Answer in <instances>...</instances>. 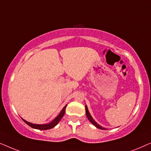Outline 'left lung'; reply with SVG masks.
Segmentation results:
<instances>
[{
  "label": "left lung",
  "mask_w": 151,
  "mask_h": 151,
  "mask_svg": "<svg viewBox=\"0 0 151 151\" xmlns=\"http://www.w3.org/2000/svg\"><path fill=\"white\" fill-rule=\"evenodd\" d=\"M85 110H86V117H87L88 119L91 122V123L93 124V125L95 126V127H96L97 128H98V129H102V130H106V129H105V128H103V127H101L100 125H99L98 124H97V123L96 122V121H95L94 119L92 118L91 115H90L89 112H88V109H87V106H85Z\"/></svg>",
  "instance_id": "1"
}]
</instances>
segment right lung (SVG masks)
Segmentation results:
<instances>
[{
    "instance_id": "add662e5",
    "label": "right lung",
    "mask_w": 151,
    "mask_h": 151,
    "mask_svg": "<svg viewBox=\"0 0 151 151\" xmlns=\"http://www.w3.org/2000/svg\"><path fill=\"white\" fill-rule=\"evenodd\" d=\"M66 107H67V105H65V107L63 109V110L60 112V113L58 115V116L55 117V118L53 119V120L51 122V123L49 124H32V123H30V122H27L24 120V119H22V120H23L24 122H25L29 126L33 129H38V130H47V129H52L55 127V126H56L58 124L60 121V119H62V117H63V115H65V109Z\"/></svg>"
}]
</instances>
